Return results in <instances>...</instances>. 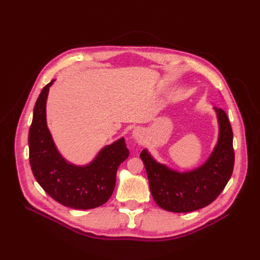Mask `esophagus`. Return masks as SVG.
<instances>
[{
	"instance_id": "1",
	"label": "esophagus",
	"mask_w": 260,
	"mask_h": 260,
	"mask_svg": "<svg viewBox=\"0 0 260 260\" xmlns=\"http://www.w3.org/2000/svg\"><path fill=\"white\" fill-rule=\"evenodd\" d=\"M132 137L137 141H139L143 138V132L139 127H136V128H134V131L132 133Z\"/></svg>"
}]
</instances>
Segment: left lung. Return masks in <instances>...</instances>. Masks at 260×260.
I'll list each match as a JSON object with an SVG mask.
<instances>
[{"label": "left lung", "mask_w": 260, "mask_h": 260, "mask_svg": "<svg viewBox=\"0 0 260 260\" xmlns=\"http://www.w3.org/2000/svg\"><path fill=\"white\" fill-rule=\"evenodd\" d=\"M214 109L219 135L209 159L199 168L180 173L156 161L147 149L141 152L152 196L161 209L175 213L202 209L220 195L230 180L235 160L233 132L223 109Z\"/></svg>", "instance_id": "8db88e82"}]
</instances>
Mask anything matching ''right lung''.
I'll return each mask as SVG.
<instances>
[{"mask_svg": "<svg viewBox=\"0 0 260 260\" xmlns=\"http://www.w3.org/2000/svg\"><path fill=\"white\" fill-rule=\"evenodd\" d=\"M52 80L41 91L29 128V162L38 183L56 201L77 210L98 208L111 198L116 174L128 155L124 138L104 146L86 166H75L59 153L46 122V101Z\"/></svg>", "mask_w": 260, "mask_h": 260, "instance_id": "1", "label": "right lung"}]
</instances>
